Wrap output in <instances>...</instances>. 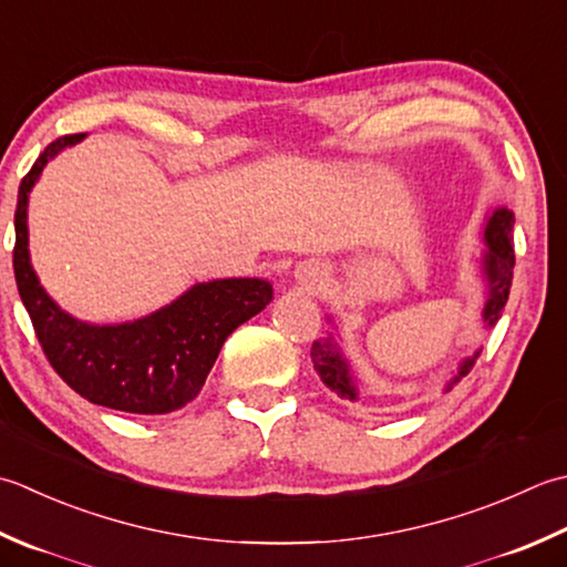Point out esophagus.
<instances>
[{
    "label": "esophagus",
    "mask_w": 567,
    "mask_h": 567,
    "mask_svg": "<svg viewBox=\"0 0 567 567\" xmlns=\"http://www.w3.org/2000/svg\"><path fill=\"white\" fill-rule=\"evenodd\" d=\"M299 280H302L309 290H319V287L327 282V275L319 265H305V268L299 270Z\"/></svg>",
    "instance_id": "34e87169"
}]
</instances>
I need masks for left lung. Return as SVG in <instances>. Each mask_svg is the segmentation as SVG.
<instances>
[{"label":"left lung","mask_w":567,"mask_h":567,"mask_svg":"<svg viewBox=\"0 0 567 567\" xmlns=\"http://www.w3.org/2000/svg\"><path fill=\"white\" fill-rule=\"evenodd\" d=\"M484 240L486 246H489V250L484 252V272H486V280H489V299H486L484 305V319L486 324L494 327L504 312L508 290H512V280H514V214L512 210L506 208L494 210L492 218L486 220ZM309 357H312L315 371L319 373V379L324 381L329 391H334L339 398L357 401V385L351 381L349 365L341 359L334 339L327 337L321 341H315ZM476 357H480V351L460 365V373L454 375L450 388L457 383L462 375H467L472 371Z\"/></svg>","instance_id":"8db88e82"}]
</instances>
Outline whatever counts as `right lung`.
I'll use <instances>...</instances> for the list:
<instances>
[{
	"label": "right lung",
	"mask_w": 567,
	"mask_h": 567,
	"mask_svg": "<svg viewBox=\"0 0 567 567\" xmlns=\"http://www.w3.org/2000/svg\"><path fill=\"white\" fill-rule=\"evenodd\" d=\"M81 140L83 135L53 140L19 184L14 210L19 297L53 371L78 395L122 413H174L202 393L230 331L270 305L272 285L255 277L204 282L159 312L117 327L83 324L61 312L29 262L27 202L53 154Z\"/></svg>",
	"instance_id": "right-lung-1"
}]
</instances>
